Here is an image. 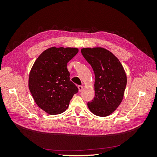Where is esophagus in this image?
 Returning a JSON list of instances; mask_svg holds the SVG:
<instances>
[{
    "label": "esophagus",
    "instance_id": "34e87169",
    "mask_svg": "<svg viewBox=\"0 0 157 157\" xmlns=\"http://www.w3.org/2000/svg\"><path fill=\"white\" fill-rule=\"evenodd\" d=\"M78 90L79 92H81L82 89H83V86H80V85H79V86H78Z\"/></svg>",
    "mask_w": 157,
    "mask_h": 157
}]
</instances>
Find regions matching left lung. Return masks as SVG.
<instances>
[{
  "label": "left lung",
  "instance_id": "left-lung-1",
  "mask_svg": "<svg viewBox=\"0 0 157 157\" xmlns=\"http://www.w3.org/2000/svg\"><path fill=\"white\" fill-rule=\"evenodd\" d=\"M81 53L95 75V97L88 102L94 115L106 117L120 105L126 86V75L122 64L111 52L103 48H82Z\"/></svg>",
  "mask_w": 157,
  "mask_h": 157
}]
</instances>
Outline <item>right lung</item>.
Segmentation results:
<instances>
[{
    "label": "right lung",
    "mask_w": 157,
    "mask_h": 157,
    "mask_svg": "<svg viewBox=\"0 0 157 157\" xmlns=\"http://www.w3.org/2000/svg\"><path fill=\"white\" fill-rule=\"evenodd\" d=\"M76 48L46 50L33 65L29 77V88L36 105L50 115L67 109L73 95L78 92L70 80L67 64L78 53Z\"/></svg>",
    "instance_id": "obj_1"
}]
</instances>
